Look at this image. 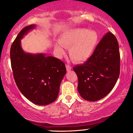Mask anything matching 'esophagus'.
<instances>
[{
    "label": "esophagus",
    "mask_w": 133,
    "mask_h": 133,
    "mask_svg": "<svg viewBox=\"0 0 133 133\" xmlns=\"http://www.w3.org/2000/svg\"><path fill=\"white\" fill-rule=\"evenodd\" d=\"M65 66H66V69H67V71H71V68H72L71 65H68V64H66V65H65Z\"/></svg>",
    "instance_id": "34e87169"
}]
</instances>
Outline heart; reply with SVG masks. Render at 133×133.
Listing matches in <instances>:
<instances>
[{"mask_svg": "<svg viewBox=\"0 0 133 133\" xmlns=\"http://www.w3.org/2000/svg\"><path fill=\"white\" fill-rule=\"evenodd\" d=\"M98 40L95 30L75 29L64 33L56 49L60 54L64 53L63 47L69 49V55L76 62L86 61L92 54Z\"/></svg>", "mask_w": 133, "mask_h": 133, "instance_id": "1", "label": "heart"}]
</instances>
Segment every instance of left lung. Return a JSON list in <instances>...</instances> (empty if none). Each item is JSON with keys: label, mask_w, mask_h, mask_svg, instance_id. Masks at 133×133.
Wrapping results in <instances>:
<instances>
[{"label": "left lung", "mask_w": 133, "mask_h": 133, "mask_svg": "<svg viewBox=\"0 0 133 133\" xmlns=\"http://www.w3.org/2000/svg\"><path fill=\"white\" fill-rule=\"evenodd\" d=\"M78 77L77 90L83 99L96 101L111 92L120 73V53L117 39L109 32L83 64L73 68Z\"/></svg>", "instance_id": "obj_1"}]
</instances>
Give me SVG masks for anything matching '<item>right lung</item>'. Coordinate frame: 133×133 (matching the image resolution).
<instances>
[{
    "label": "right lung",
    "instance_id": "1",
    "mask_svg": "<svg viewBox=\"0 0 133 133\" xmlns=\"http://www.w3.org/2000/svg\"><path fill=\"white\" fill-rule=\"evenodd\" d=\"M36 25L23 28L10 47L14 78L21 93L32 103L44 106L56 100L66 68L62 61L45 54L24 52L21 39Z\"/></svg>",
    "mask_w": 133,
    "mask_h": 133
}]
</instances>
